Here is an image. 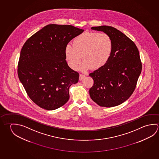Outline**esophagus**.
<instances>
[{
	"instance_id": "esophagus-1",
	"label": "esophagus",
	"mask_w": 159,
	"mask_h": 159,
	"mask_svg": "<svg viewBox=\"0 0 159 159\" xmlns=\"http://www.w3.org/2000/svg\"><path fill=\"white\" fill-rule=\"evenodd\" d=\"M85 77V75L80 74V76H79V80H82Z\"/></svg>"
}]
</instances>
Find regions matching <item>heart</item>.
I'll return each mask as SVG.
<instances>
[{
	"label": "heart",
	"mask_w": 159,
	"mask_h": 159,
	"mask_svg": "<svg viewBox=\"0 0 159 159\" xmlns=\"http://www.w3.org/2000/svg\"><path fill=\"white\" fill-rule=\"evenodd\" d=\"M113 43L111 37L105 33L85 32L73 39L72 46L67 45L65 48V55L68 64L76 70L80 66L82 71L90 67L94 69L104 66L111 57Z\"/></svg>",
	"instance_id": "b5f03b06"
}]
</instances>
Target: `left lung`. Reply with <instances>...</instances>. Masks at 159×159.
Listing matches in <instances>:
<instances>
[{
  "mask_svg": "<svg viewBox=\"0 0 159 159\" xmlns=\"http://www.w3.org/2000/svg\"><path fill=\"white\" fill-rule=\"evenodd\" d=\"M111 37L113 49L107 64L90 73L94 84L89 90L92 100L104 107L118 106L134 92L142 70L139 51L128 37L111 26L93 27Z\"/></svg>",
  "mask_w": 159,
  "mask_h": 159,
  "instance_id": "left-lung-1",
  "label": "left lung"
}]
</instances>
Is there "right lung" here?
Instances as JSON below:
<instances>
[{
  "label": "right lung",
  "mask_w": 159,
  "mask_h": 159,
  "mask_svg": "<svg viewBox=\"0 0 159 159\" xmlns=\"http://www.w3.org/2000/svg\"><path fill=\"white\" fill-rule=\"evenodd\" d=\"M84 30L51 24L29 38L20 51L18 75L29 97L48 111L59 108L69 99V89L79 74L65 60V48Z\"/></svg>",
  "instance_id": "right-lung-1"
}]
</instances>
